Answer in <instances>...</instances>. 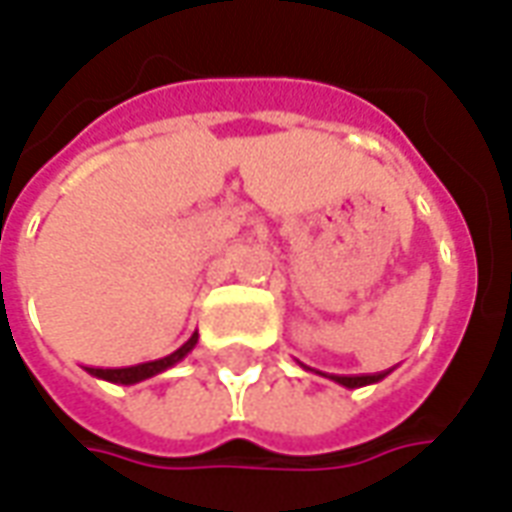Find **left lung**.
Instances as JSON below:
<instances>
[{"label": "left lung", "instance_id": "obj_1", "mask_svg": "<svg viewBox=\"0 0 512 512\" xmlns=\"http://www.w3.org/2000/svg\"><path fill=\"white\" fill-rule=\"evenodd\" d=\"M386 376H389V370H386V373H376V376H326V378H332V381H337V384L345 386V389H359V386L378 384V381H384Z\"/></svg>", "mask_w": 512, "mask_h": 512}]
</instances>
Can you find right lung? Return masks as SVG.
<instances>
[{"label":"right lung","instance_id":"add662e5","mask_svg":"<svg viewBox=\"0 0 512 512\" xmlns=\"http://www.w3.org/2000/svg\"><path fill=\"white\" fill-rule=\"evenodd\" d=\"M197 337L200 334L194 332L186 340V343L180 345L178 351H172L169 356L164 359H156V362H145V365H136V367H120V370H101V367H87V373L95 378H104V381H112V384H123V386H131V384H139V381H145V378H153L158 373H164L169 367H175L183 359V356H189L194 351V345H197Z\"/></svg>","mask_w":512,"mask_h":512}]
</instances>
